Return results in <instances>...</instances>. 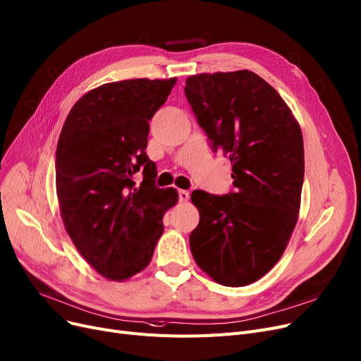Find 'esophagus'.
Instances as JSON below:
<instances>
[{
    "label": "esophagus",
    "mask_w": 361,
    "mask_h": 361,
    "mask_svg": "<svg viewBox=\"0 0 361 361\" xmlns=\"http://www.w3.org/2000/svg\"><path fill=\"white\" fill-rule=\"evenodd\" d=\"M178 194H179V201H180V203H186V201L190 200V192H188V191L179 190V191H178Z\"/></svg>",
    "instance_id": "34e87169"
}]
</instances>
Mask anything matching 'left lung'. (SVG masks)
<instances>
[{
    "label": "left lung",
    "mask_w": 361,
    "mask_h": 361,
    "mask_svg": "<svg viewBox=\"0 0 361 361\" xmlns=\"http://www.w3.org/2000/svg\"><path fill=\"white\" fill-rule=\"evenodd\" d=\"M185 96L213 151L233 163L234 191H194L200 222L190 235L197 265L216 283H255L276 265L298 222L304 139L277 90L255 72L198 74Z\"/></svg>",
    "instance_id": "1"
}]
</instances>
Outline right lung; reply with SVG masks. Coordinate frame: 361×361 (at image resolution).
Wrapping results in <instances>:
<instances>
[{
	"instance_id": "right-lung-1",
	"label": "right lung",
	"mask_w": 361,
	"mask_h": 361,
	"mask_svg": "<svg viewBox=\"0 0 361 361\" xmlns=\"http://www.w3.org/2000/svg\"><path fill=\"white\" fill-rule=\"evenodd\" d=\"M176 78L124 80L85 93L72 106L56 149V194L68 235L100 276L123 281L145 269L175 188H157L145 149L149 120ZM139 169L144 180L136 187Z\"/></svg>"
}]
</instances>
